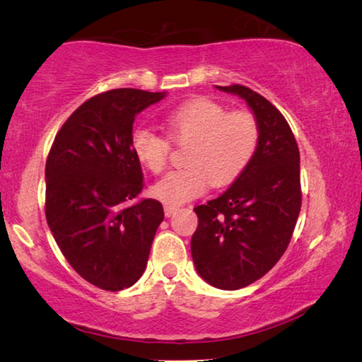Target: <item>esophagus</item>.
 <instances>
[{
    "instance_id": "34e87169",
    "label": "esophagus",
    "mask_w": 362,
    "mask_h": 362,
    "mask_svg": "<svg viewBox=\"0 0 362 362\" xmlns=\"http://www.w3.org/2000/svg\"><path fill=\"white\" fill-rule=\"evenodd\" d=\"M177 211V207L175 206H164V216H166V217H170V216H173V214Z\"/></svg>"
}]
</instances>
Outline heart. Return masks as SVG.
<instances>
[{"instance_id":"b5f03b06","label":"heart","mask_w":362,"mask_h":362,"mask_svg":"<svg viewBox=\"0 0 362 362\" xmlns=\"http://www.w3.org/2000/svg\"><path fill=\"white\" fill-rule=\"evenodd\" d=\"M169 137L189 144L187 168L170 170L151 187V194L168 206H180L198 198L209 188L236 180L252 161L260 129L249 112H228L209 99H194L166 115ZM134 155L151 173H161L168 164L169 142L161 134L137 127L132 132Z\"/></svg>"}]
</instances>
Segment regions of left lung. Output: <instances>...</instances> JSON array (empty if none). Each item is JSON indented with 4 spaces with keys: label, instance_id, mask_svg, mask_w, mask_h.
<instances>
[{
    "label": "left lung",
    "instance_id": "1",
    "mask_svg": "<svg viewBox=\"0 0 362 362\" xmlns=\"http://www.w3.org/2000/svg\"><path fill=\"white\" fill-rule=\"evenodd\" d=\"M216 88L246 100L260 137L233 185L194 207L192 257L206 283L236 291L267 274L289 246L302 206L300 153L286 118L265 97L241 84Z\"/></svg>",
    "mask_w": 362,
    "mask_h": 362
}]
</instances>
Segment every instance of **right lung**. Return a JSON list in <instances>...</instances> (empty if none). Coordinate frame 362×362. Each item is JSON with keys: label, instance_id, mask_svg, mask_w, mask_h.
Segmentation results:
<instances>
[{"label": "right lung", "instance_id": "obj_1", "mask_svg": "<svg viewBox=\"0 0 362 362\" xmlns=\"http://www.w3.org/2000/svg\"><path fill=\"white\" fill-rule=\"evenodd\" d=\"M166 93L113 89L86 100L57 132L46 161V220L71 268L103 291L136 284L164 218L136 201L144 174L131 148L136 116Z\"/></svg>", "mask_w": 362, "mask_h": 362}]
</instances>
